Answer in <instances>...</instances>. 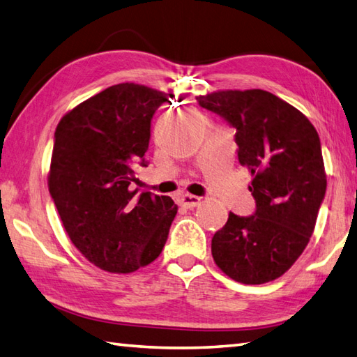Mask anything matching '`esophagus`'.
I'll return each instance as SVG.
<instances>
[{
  "mask_svg": "<svg viewBox=\"0 0 357 357\" xmlns=\"http://www.w3.org/2000/svg\"><path fill=\"white\" fill-rule=\"evenodd\" d=\"M178 203L183 206V208H186V209H192V208H195V206H199L202 203V199H200V197H197V195L185 194V195L180 197Z\"/></svg>",
  "mask_w": 357,
  "mask_h": 357,
  "instance_id": "esophagus-1",
  "label": "esophagus"
}]
</instances>
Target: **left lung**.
Masks as SVG:
<instances>
[{"instance_id":"8db88e82","label":"left lung","mask_w":357,"mask_h":357,"mask_svg":"<svg viewBox=\"0 0 357 357\" xmlns=\"http://www.w3.org/2000/svg\"><path fill=\"white\" fill-rule=\"evenodd\" d=\"M236 130L238 160L257 202L250 217L229 212L213 235L212 257L229 278L264 284L304 252L327 189L318 131L286 100L264 90H218L197 98Z\"/></svg>"}]
</instances>
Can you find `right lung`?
<instances>
[{
    "label": "right lung",
    "instance_id": "right-lung-1",
    "mask_svg": "<svg viewBox=\"0 0 357 357\" xmlns=\"http://www.w3.org/2000/svg\"><path fill=\"white\" fill-rule=\"evenodd\" d=\"M163 102V91L117 84L70 109L54 132L50 195L75 248L109 273L151 264L178 209L171 197L131 188Z\"/></svg>",
    "mask_w": 357,
    "mask_h": 357
}]
</instances>
